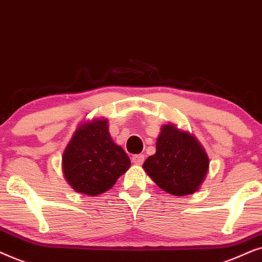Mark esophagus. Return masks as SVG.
<instances>
[{
	"instance_id": "obj_1",
	"label": "esophagus",
	"mask_w": 262,
	"mask_h": 262,
	"mask_svg": "<svg viewBox=\"0 0 262 262\" xmlns=\"http://www.w3.org/2000/svg\"><path fill=\"white\" fill-rule=\"evenodd\" d=\"M144 160H145L144 155H135L133 156V158H132V162H133L135 165H141V164L144 163Z\"/></svg>"
}]
</instances>
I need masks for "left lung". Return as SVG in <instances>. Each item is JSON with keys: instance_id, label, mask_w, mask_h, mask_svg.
<instances>
[{"instance_id": "8db88e82", "label": "left lung", "mask_w": 262, "mask_h": 262, "mask_svg": "<svg viewBox=\"0 0 262 262\" xmlns=\"http://www.w3.org/2000/svg\"><path fill=\"white\" fill-rule=\"evenodd\" d=\"M208 166L210 159L198 139L172 123L162 125L156 153L142 165L157 186L175 196L195 193L205 181Z\"/></svg>"}]
</instances>
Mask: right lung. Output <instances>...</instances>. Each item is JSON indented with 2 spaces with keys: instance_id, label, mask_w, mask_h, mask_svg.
I'll use <instances>...</instances> for the list:
<instances>
[{
  "instance_id": "1",
  "label": "right lung",
  "mask_w": 262,
  "mask_h": 262,
  "mask_svg": "<svg viewBox=\"0 0 262 262\" xmlns=\"http://www.w3.org/2000/svg\"><path fill=\"white\" fill-rule=\"evenodd\" d=\"M130 167V159L109 133L106 118L78 125L62 156L64 179L75 191L96 196L105 193Z\"/></svg>"
}]
</instances>
